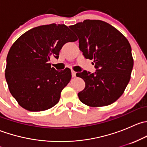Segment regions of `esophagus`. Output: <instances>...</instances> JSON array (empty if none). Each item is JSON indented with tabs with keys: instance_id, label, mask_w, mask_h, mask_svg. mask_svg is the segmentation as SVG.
I'll return each instance as SVG.
<instances>
[{
	"instance_id": "34e87169",
	"label": "esophagus",
	"mask_w": 147,
	"mask_h": 147,
	"mask_svg": "<svg viewBox=\"0 0 147 147\" xmlns=\"http://www.w3.org/2000/svg\"><path fill=\"white\" fill-rule=\"evenodd\" d=\"M71 72H72V78H75V77L76 76V72H75V71H74V70H72V71H71Z\"/></svg>"
}]
</instances>
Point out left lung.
Wrapping results in <instances>:
<instances>
[{
  "mask_svg": "<svg viewBox=\"0 0 147 147\" xmlns=\"http://www.w3.org/2000/svg\"><path fill=\"white\" fill-rule=\"evenodd\" d=\"M79 38V48L86 59L94 60L96 72L84 70L85 87L78 93L87 106H107L118 100L130 80L134 65L127 38L115 27L100 20H85L71 26ZM93 63V64H94Z\"/></svg>",
  "mask_w": 147,
  "mask_h": 147,
  "instance_id": "left-lung-1",
  "label": "left lung"
}]
</instances>
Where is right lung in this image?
Segmentation results:
<instances>
[{
	"mask_svg": "<svg viewBox=\"0 0 147 147\" xmlns=\"http://www.w3.org/2000/svg\"><path fill=\"white\" fill-rule=\"evenodd\" d=\"M77 40L67 26L55 23L29 30L16 40L7 56L5 76L20 106L40 112L58 103L72 75L69 68L57 71L51 67L50 56L58 59L63 46Z\"/></svg>",
	"mask_w": 147,
	"mask_h": 147,
	"instance_id": "obj_1",
	"label": "right lung"
}]
</instances>
